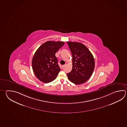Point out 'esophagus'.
I'll return each instance as SVG.
<instances>
[{"mask_svg": "<svg viewBox=\"0 0 127 127\" xmlns=\"http://www.w3.org/2000/svg\"><path fill=\"white\" fill-rule=\"evenodd\" d=\"M65 65H62V68L64 67H65Z\"/></svg>", "mask_w": 127, "mask_h": 127, "instance_id": "1", "label": "esophagus"}]
</instances>
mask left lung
I'll use <instances>...</instances> for the list:
<instances>
[{"label": "left lung", "instance_id": "obj_1", "mask_svg": "<svg viewBox=\"0 0 127 127\" xmlns=\"http://www.w3.org/2000/svg\"><path fill=\"white\" fill-rule=\"evenodd\" d=\"M72 55V69L67 73L69 80L75 84L86 82L92 75L95 66L93 56L80 42L67 41Z\"/></svg>", "mask_w": 127, "mask_h": 127}]
</instances>
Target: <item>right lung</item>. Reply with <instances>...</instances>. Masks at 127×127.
I'll return each instance as SVG.
<instances>
[{
	"mask_svg": "<svg viewBox=\"0 0 127 127\" xmlns=\"http://www.w3.org/2000/svg\"><path fill=\"white\" fill-rule=\"evenodd\" d=\"M64 44L63 41H47L35 52L32 67L36 76L41 82L49 83L57 77L61 69L55 54Z\"/></svg>",
	"mask_w": 127,
	"mask_h": 127,
	"instance_id": "obj_1",
	"label": "right lung"
}]
</instances>
